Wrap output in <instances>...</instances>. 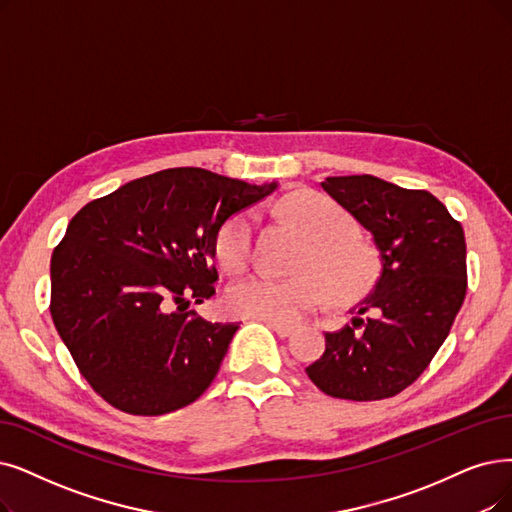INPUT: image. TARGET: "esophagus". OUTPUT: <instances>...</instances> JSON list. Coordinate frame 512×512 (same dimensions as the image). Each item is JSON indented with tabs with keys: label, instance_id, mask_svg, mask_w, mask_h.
I'll list each match as a JSON object with an SVG mask.
<instances>
[{
	"label": "esophagus",
	"instance_id": "1",
	"mask_svg": "<svg viewBox=\"0 0 512 512\" xmlns=\"http://www.w3.org/2000/svg\"><path fill=\"white\" fill-rule=\"evenodd\" d=\"M267 325L271 327V330L279 336V338H288V336H292L294 334V327H290V325H281V323H271V321H267Z\"/></svg>",
	"mask_w": 512,
	"mask_h": 512
}]
</instances>
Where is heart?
<instances>
[{
	"label": "heart",
	"instance_id": "b5f03b06",
	"mask_svg": "<svg viewBox=\"0 0 512 512\" xmlns=\"http://www.w3.org/2000/svg\"><path fill=\"white\" fill-rule=\"evenodd\" d=\"M283 214L311 239L302 258V275L275 279L254 275L235 283L227 294L231 313L290 325L332 296L338 304L361 300L380 277L374 248L355 239L353 222L342 208L321 193L298 191L281 203ZM216 256L224 269L239 273L252 256V218H231L216 237Z\"/></svg>",
	"mask_w": 512,
	"mask_h": 512
}]
</instances>
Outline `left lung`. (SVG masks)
<instances>
[{"label": "left lung", "instance_id": "obj_1", "mask_svg": "<svg viewBox=\"0 0 512 512\" xmlns=\"http://www.w3.org/2000/svg\"><path fill=\"white\" fill-rule=\"evenodd\" d=\"M323 191L370 231L382 271L353 325L325 334L306 374L325 395L351 401L395 397L431 363L466 296L462 224L428 191L382 178L330 176ZM372 312L367 320L360 315Z\"/></svg>", "mask_w": 512, "mask_h": 512}]
</instances>
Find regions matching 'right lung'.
<instances>
[{"mask_svg": "<svg viewBox=\"0 0 512 512\" xmlns=\"http://www.w3.org/2000/svg\"><path fill=\"white\" fill-rule=\"evenodd\" d=\"M275 189L172 168L71 218L52 254L50 313L102 399L126 414L161 416L206 393L239 325L206 321L187 298L214 296L222 224Z\"/></svg>", "mask_w": 512, "mask_h": 512, "instance_id": "1", "label": "right lung"}]
</instances>
